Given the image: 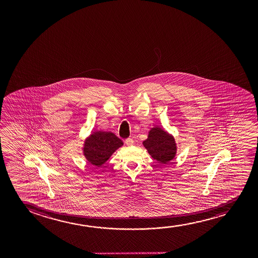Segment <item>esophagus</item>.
Listing matches in <instances>:
<instances>
[{
    "instance_id": "obj_1",
    "label": "esophagus",
    "mask_w": 258,
    "mask_h": 258,
    "mask_svg": "<svg viewBox=\"0 0 258 258\" xmlns=\"http://www.w3.org/2000/svg\"><path fill=\"white\" fill-rule=\"evenodd\" d=\"M125 144L127 145V146H131V145H133L134 144V140L132 139V138H127L125 140Z\"/></svg>"
}]
</instances>
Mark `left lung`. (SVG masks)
<instances>
[{"instance_id": "8db88e82", "label": "left lung", "mask_w": 258, "mask_h": 258, "mask_svg": "<svg viewBox=\"0 0 258 258\" xmlns=\"http://www.w3.org/2000/svg\"><path fill=\"white\" fill-rule=\"evenodd\" d=\"M143 145L147 149L149 154L160 164L169 162L176 153L174 138L160 127H152L149 132L148 138Z\"/></svg>"}]
</instances>
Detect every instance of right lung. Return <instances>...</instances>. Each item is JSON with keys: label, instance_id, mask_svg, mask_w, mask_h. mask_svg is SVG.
<instances>
[{"label": "right lung", "instance_id": "obj_1", "mask_svg": "<svg viewBox=\"0 0 258 258\" xmlns=\"http://www.w3.org/2000/svg\"><path fill=\"white\" fill-rule=\"evenodd\" d=\"M122 145L120 138L112 132L97 131L85 140L84 154L92 165L101 166Z\"/></svg>", "mask_w": 258, "mask_h": 258}]
</instances>
